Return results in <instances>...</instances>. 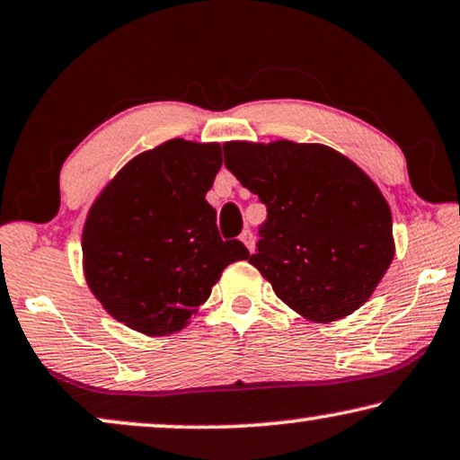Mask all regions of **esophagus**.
I'll use <instances>...</instances> for the list:
<instances>
[{"mask_svg":"<svg viewBox=\"0 0 460 460\" xmlns=\"http://www.w3.org/2000/svg\"><path fill=\"white\" fill-rule=\"evenodd\" d=\"M241 241L244 243V246H246V249H249V251L255 249V236H252L251 230H244V232H243Z\"/></svg>","mask_w":460,"mask_h":460,"instance_id":"34e87169","label":"esophagus"}]
</instances>
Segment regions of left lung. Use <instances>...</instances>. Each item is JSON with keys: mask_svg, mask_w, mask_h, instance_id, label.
I'll return each instance as SVG.
<instances>
[{"mask_svg": "<svg viewBox=\"0 0 460 460\" xmlns=\"http://www.w3.org/2000/svg\"><path fill=\"white\" fill-rule=\"evenodd\" d=\"M224 164L268 208L249 263L305 319L336 322L374 295L394 259L392 214L376 182L317 143L224 145Z\"/></svg>", "mask_w": 460, "mask_h": 460, "instance_id": "left-lung-1", "label": "left lung"}]
</instances>
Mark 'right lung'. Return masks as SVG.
<instances>
[{
	"label": "right lung",
	"mask_w": 460,
	"mask_h": 460,
	"mask_svg": "<svg viewBox=\"0 0 460 460\" xmlns=\"http://www.w3.org/2000/svg\"><path fill=\"white\" fill-rule=\"evenodd\" d=\"M222 168L217 143L172 138L130 159L86 216L84 278L111 317L147 336L182 330L230 263L249 259L222 241L205 201Z\"/></svg>",
	"instance_id": "add662e5"
}]
</instances>
